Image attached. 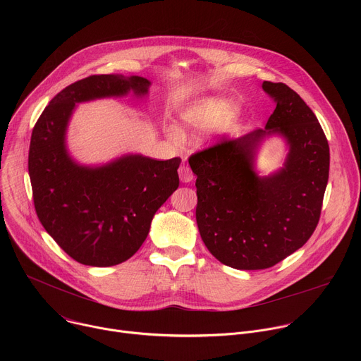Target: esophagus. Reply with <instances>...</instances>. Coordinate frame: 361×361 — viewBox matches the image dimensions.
I'll return each instance as SVG.
<instances>
[{"instance_id":"obj_1","label":"esophagus","mask_w":361,"mask_h":361,"mask_svg":"<svg viewBox=\"0 0 361 361\" xmlns=\"http://www.w3.org/2000/svg\"><path fill=\"white\" fill-rule=\"evenodd\" d=\"M178 176H180V180L183 183H190L192 180V177H194L191 169L188 166H184V164L178 169Z\"/></svg>"}]
</instances>
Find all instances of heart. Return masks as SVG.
I'll list each match as a JSON object with an SVG mask.
<instances>
[{
  "label": "heart",
  "mask_w": 361,
  "mask_h": 361,
  "mask_svg": "<svg viewBox=\"0 0 361 361\" xmlns=\"http://www.w3.org/2000/svg\"><path fill=\"white\" fill-rule=\"evenodd\" d=\"M234 110L235 107L230 101L210 98L184 113L183 124L191 133H207L228 118ZM166 133L174 144L180 145L184 142V134L178 128L170 127Z\"/></svg>",
  "instance_id": "1"
}]
</instances>
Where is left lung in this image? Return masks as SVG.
Instances as JSON below:
<instances>
[{
    "label": "left lung",
    "instance_id": "left-lung-1",
    "mask_svg": "<svg viewBox=\"0 0 361 361\" xmlns=\"http://www.w3.org/2000/svg\"><path fill=\"white\" fill-rule=\"evenodd\" d=\"M263 90L276 102L266 128L188 159L200 235L220 263L237 270L273 267L302 247L319 224L329 181V142L312 109L283 82L264 81ZM271 133L286 138L289 154L283 169L260 178L253 159Z\"/></svg>",
    "mask_w": 361,
    "mask_h": 361
}]
</instances>
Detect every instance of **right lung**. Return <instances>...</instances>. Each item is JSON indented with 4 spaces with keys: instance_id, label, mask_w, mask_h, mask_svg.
I'll return each instance as SVG.
<instances>
[{
    "instance_id": "add662e5",
    "label": "right lung",
    "mask_w": 361,
    "mask_h": 361,
    "mask_svg": "<svg viewBox=\"0 0 361 361\" xmlns=\"http://www.w3.org/2000/svg\"><path fill=\"white\" fill-rule=\"evenodd\" d=\"M144 77L101 74L60 91L37 120L28 173L37 216L45 231L75 262L110 267L128 260L148 235L151 220L178 188L181 159L159 161L127 154L109 164H77L66 133L78 102L148 92Z\"/></svg>"
}]
</instances>
